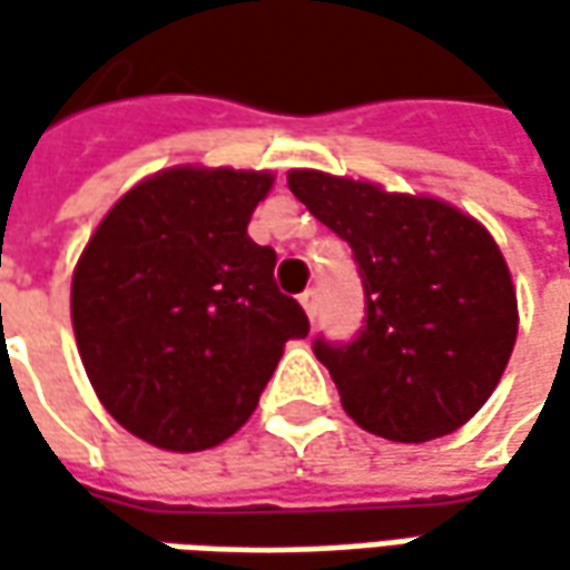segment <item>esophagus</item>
<instances>
[{"label":"esophagus","instance_id":"esophagus-1","mask_svg":"<svg viewBox=\"0 0 570 570\" xmlns=\"http://www.w3.org/2000/svg\"><path fill=\"white\" fill-rule=\"evenodd\" d=\"M301 307H304V314L311 320L317 317V292H314V288H307V292L301 295Z\"/></svg>","mask_w":570,"mask_h":570}]
</instances>
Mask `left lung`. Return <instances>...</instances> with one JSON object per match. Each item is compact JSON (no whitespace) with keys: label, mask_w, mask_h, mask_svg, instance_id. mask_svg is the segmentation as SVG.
I'll use <instances>...</instances> for the list:
<instances>
[{"label":"left lung","mask_w":570,"mask_h":570,"mask_svg":"<svg viewBox=\"0 0 570 570\" xmlns=\"http://www.w3.org/2000/svg\"><path fill=\"white\" fill-rule=\"evenodd\" d=\"M288 189L355 253L358 340L314 352L355 425L400 444L453 434L489 403L517 342V288L489 228L438 196L314 167Z\"/></svg>","instance_id":"obj_1"}]
</instances>
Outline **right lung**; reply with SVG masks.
I'll return each instance as SVG.
<instances>
[{"label": "right lung", "instance_id": "add662e5", "mask_svg": "<svg viewBox=\"0 0 570 570\" xmlns=\"http://www.w3.org/2000/svg\"><path fill=\"white\" fill-rule=\"evenodd\" d=\"M273 170L177 165L126 189L72 273V330L100 405L174 453L247 425L288 340L307 336L247 225Z\"/></svg>", "mask_w": 570, "mask_h": 570}]
</instances>
